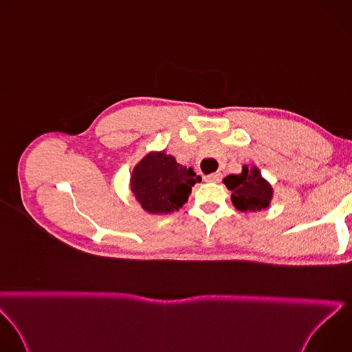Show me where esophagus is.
I'll use <instances>...</instances> for the list:
<instances>
[{"mask_svg":"<svg viewBox=\"0 0 352 352\" xmlns=\"http://www.w3.org/2000/svg\"><path fill=\"white\" fill-rule=\"evenodd\" d=\"M221 179V174L220 173H214V174H209L205 177V181L208 182H220Z\"/></svg>","mask_w":352,"mask_h":352,"instance_id":"1","label":"esophagus"}]
</instances>
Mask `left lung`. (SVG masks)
<instances>
[{"label": "left lung", "mask_w": 352, "mask_h": 352, "mask_svg": "<svg viewBox=\"0 0 352 352\" xmlns=\"http://www.w3.org/2000/svg\"><path fill=\"white\" fill-rule=\"evenodd\" d=\"M226 186L232 192V205L241 212H258L269 208L273 196L270 184L263 179L258 168H242L241 175H228L224 178Z\"/></svg>", "instance_id": "left-lung-1"}]
</instances>
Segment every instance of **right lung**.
<instances>
[{"label": "right lung", "mask_w": 352, "mask_h": 352, "mask_svg": "<svg viewBox=\"0 0 352 352\" xmlns=\"http://www.w3.org/2000/svg\"><path fill=\"white\" fill-rule=\"evenodd\" d=\"M200 177L164 152L147 155L133 170L131 188L140 206L152 214L171 213L182 208Z\"/></svg>", "instance_id": "right-lung-1"}]
</instances>
